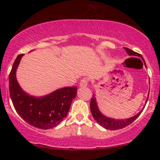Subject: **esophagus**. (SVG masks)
Returning <instances> with one entry per match:
<instances>
[{"label": "esophagus", "mask_w": 160, "mask_h": 160, "mask_svg": "<svg viewBox=\"0 0 160 160\" xmlns=\"http://www.w3.org/2000/svg\"><path fill=\"white\" fill-rule=\"evenodd\" d=\"M88 78H83V79L80 81V88H85V87H87L88 84Z\"/></svg>", "instance_id": "esophagus-1"}]
</instances>
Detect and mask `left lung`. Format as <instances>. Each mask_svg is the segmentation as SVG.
Instances as JSON below:
<instances>
[{
	"instance_id": "left-lung-1",
	"label": "left lung",
	"mask_w": 160,
	"mask_h": 160,
	"mask_svg": "<svg viewBox=\"0 0 160 160\" xmlns=\"http://www.w3.org/2000/svg\"><path fill=\"white\" fill-rule=\"evenodd\" d=\"M124 48H125V50L126 51L127 53H128L129 56H138V57L141 58L142 59V61H144L145 66L146 67L145 60L143 59L142 56L140 55V54L135 52V51L129 49V48H126V47H125ZM95 96L96 95L93 94L92 97L91 102H90V110H91L92 114V116L94 117V120H95L100 126L104 127V128L106 129L111 130V131H113V130L121 129L123 128H125V127L127 126L130 125V124L133 122L135 119H136L140 115V113H142V112L143 111V109H144V108L145 107V106H144L143 109H142V110L140 111L138 113H137L136 115L132 116V117L128 118H125V119H115V118H112L110 117H107L106 116H104L102 113H101V112H100L99 109L98 105H97V99H96ZM148 97H149V94L148 95V98L145 101V105H146V103H147V102H148Z\"/></svg>"
}]
</instances>
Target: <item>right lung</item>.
<instances>
[{
    "label": "right lung",
    "mask_w": 160,
    "mask_h": 160,
    "mask_svg": "<svg viewBox=\"0 0 160 160\" xmlns=\"http://www.w3.org/2000/svg\"><path fill=\"white\" fill-rule=\"evenodd\" d=\"M24 54H20L13 63L9 75L10 98L16 112L27 123L41 129H49L58 125L68 113L77 87L58 89L43 97L26 93L16 78V71Z\"/></svg>",
    "instance_id": "obj_1"
}]
</instances>
